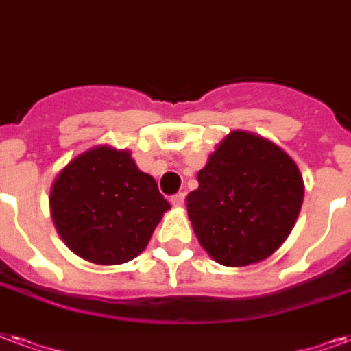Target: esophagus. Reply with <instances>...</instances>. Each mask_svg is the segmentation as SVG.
Returning a JSON list of instances; mask_svg holds the SVG:
<instances>
[{"mask_svg":"<svg viewBox=\"0 0 351 351\" xmlns=\"http://www.w3.org/2000/svg\"><path fill=\"white\" fill-rule=\"evenodd\" d=\"M184 200H186V195L184 193H176L171 197V204L175 206V208H182L184 206Z\"/></svg>","mask_w":351,"mask_h":351,"instance_id":"1","label":"esophagus"}]
</instances>
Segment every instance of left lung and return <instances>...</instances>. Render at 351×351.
<instances>
[{
	"label": "left lung",
	"mask_w": 351,
	"mask_h": 351,
	"mask_svg": "<svg viewBox=\"0 0 351 351\" xmlns=\"http://www.w3.org/2000/svg\"><path fill=\"white\" fill-rule=\"evenodd\" d=\"M187 215L200 247L224 267L271 258L291 234L302 202L298 165L263 136L232 130L197 175Z\"/></svg>",
	"instance_id": "1"
}]
</instances>
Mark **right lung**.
Returning <instances> with one entry per match:
<instances>
[{
	"label": "right lung",
	"mask_w": 351,
	"mask_h": 351,
	"mask_svg": "<svg viewBox=\"0 0 351 351\" xmlns=\"http://www.w3.org/2000/svg\"><path fill=\"white\" fill-rule=\"evenodd\" d=\"M169 202L130 151L95 145L80 152L51 184L49 211L66 247L95 265L138 258Z\"/></svg>",
	"instance_id": "1"
}]
</instances>
